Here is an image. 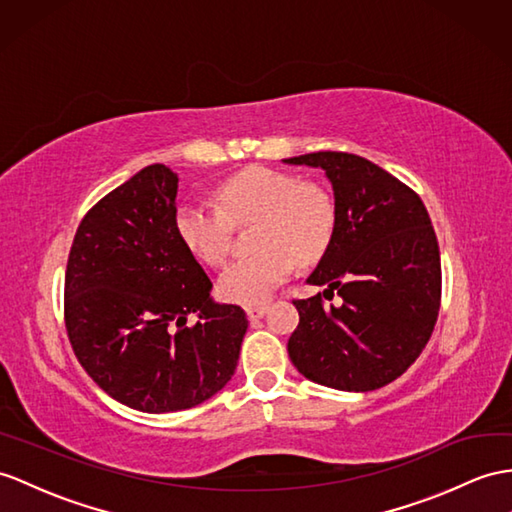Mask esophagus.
Instances as JSON below:
<instances>
[{"mask_svg":"<svg viewBox=\"0 0 512 512\" xmlns=\"http://www.w3.org/2000/svg\"><path fill=\"white\" fill-rule=\"evenodd\" d=\"M267 308H269V304L247 306V308H245V313H247V317H249V319H258V317H263V315L267 313Z\"/></svg>","mask_w":512,"mask_h":512,"instance_id":"34e87169","label":"esophagus"}]
</instances>
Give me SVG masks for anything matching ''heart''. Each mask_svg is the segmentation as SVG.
<instances>
[{"label": "heart", "instance_id": "heart-1", "mask_svg": "<svg viewBox=\"0 0 512 512\" xmlns=\"http://www.w3.org/2000/svg\"><path fill=\"white\" fill-rule=\"evenodd\" d=\"M219 206L186 202L173 226L189 252L210 267L226 263L234 226L254 228V256L223 269L217 289L234 304H258L289 280L295 263L313 265L328 252L336 230V208L319 184L293 173L252 167L236 173L217 191Z\"/></svg>", "mask_w": 512, "mask_h": 512}]
</instances>
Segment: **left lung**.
I'll list each match as a JSON object with an SVG mask.
<instances>
[{
	"label": "left lung",
	"instance_id": "left-lung-1",
	"mask_svg": "<svg viewBox=\"0 0 512 512\" xmlns=\"http://www.w3.org/2000/svg\"><path fill=\"white\" fill-rule=\"evenodd\" d=\"M284 162L326 171L336 208L334 239L306 280L328 289L293 299L289 356L317 384L376 391L415 363L439 317L441 254L428 210L410 186L356 154ZM334 292L340 306L323 305Z\"/></svg>",
	"mask_w": 512,
	"mask_h": 512
}]
</instances>
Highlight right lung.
<instances>
[{
  "label": "right lung",
  "mask_w": 512,
  "mask_h": 512,
  "mask_svg": "<svg viewBox=\"0 0 512 512\" xmlns=\"http://www.w3.org/2000/svg\"><path fill=\"white\" fill-rule=\"evenodd\" d=\"M178 176L149 165L84 215L65 273V326L84 371L143 413L206 402L234 376L247 317L173 226ZM197 314L195 327H186Z\"/></svg>",
  "instance_id": "add662e5"
}]
</instances>
